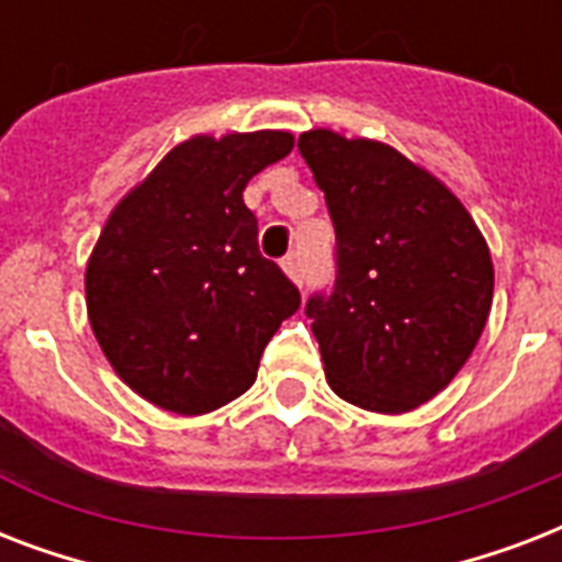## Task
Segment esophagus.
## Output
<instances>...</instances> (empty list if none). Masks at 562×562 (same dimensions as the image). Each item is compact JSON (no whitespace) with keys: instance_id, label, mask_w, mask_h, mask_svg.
Wrapping results in <instances>:
<instances>
[{"instance_id":"34e87169","label":"esophagus","mask_w":562,"mask_h":562,"mask_svg":"<svg viewBox=\"0 0 562 562\" xmlns=\"http://www.w3.org/2000/svg\"><path fill=\"white\" fill-rule=\"evenodd\" d=\"M282 271L289 273V280L291 282H303V268H300V259L297 254H289L285 259H282Z\"/></svg>"}]
</instances>
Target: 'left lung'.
Instances as JSON below:
<instances>
[{"instance_id":"8db88e82","label":"left lung","mask_w":562,"mask_h":562,"mask_svg":"<svg viewBox=\"0 0 562 562\" xmlns=\"http://www.w3.org/2000/svg\"><path fill=\"white\" fill-rule=\"evenodd\" d=\"M335 224V289L306 303L326 382L375 414H405L452 382L493 306V259L452 189L375 139L300 134Z\"/></svg>"}]
</instances>
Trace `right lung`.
Here are the masks:
<instances>
[{
	"mask_svg": "<svg viewBox=\"0 0 562 562\" xmlns=\"http://www.w3.org/2000/svg\"><path fill=\"white\" fill-rule=\"evenodd\" d=\"M291 148L285 131L198 134L110 212L83 273L87 315L110 368L157 408L194 417L241 396L300 308L241 198Z\"/></svg>",
	"mask_w": 562,
	"mask_h": 562,
	"instance_id": "1",
	"label": "right lung"
}]
</instances>
